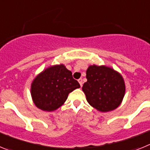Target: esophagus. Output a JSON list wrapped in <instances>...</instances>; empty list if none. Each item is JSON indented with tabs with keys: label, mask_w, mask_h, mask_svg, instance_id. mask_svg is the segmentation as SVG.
I'll return each mask as SVG.
<instances>
[{
	"label": "esophagus",
	"mask_w": 150,
	"mask_h": 150,
	"mask_svg": "<svg viewBox=\"0 0 150 150\" xmlns=\"http://www.w3.org/2000/svg\"><path fill=\"white\" fill-rule=\"evenodd\" d=\"M78 82H79V83L80 84V86H83V79H82V78L79 79H78Z\"/></svg>",
	"instance_id": "esophagus-1"
}]
</instances>
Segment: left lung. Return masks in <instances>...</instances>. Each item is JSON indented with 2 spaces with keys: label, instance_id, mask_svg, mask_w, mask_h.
I'll return each instance as SVG.
<instances>
[{
  "label": "left lung",
  "instance_id": "8db88e82",
  "mask_svg": "<svg viewBox=\"0 0 150 150\" xmlns=\"http://www.w3.org/2000/svg\"><path fill=\"white\" fill-rule=\"evenodd\" d=\"M86 78L82 89L90 105L100 112L113 110L120 105L125 86L119 73L106 66L91 65Z\"/></svg>",
  "mask_w": 150,
  "mask_h": 150
}]
</instances>
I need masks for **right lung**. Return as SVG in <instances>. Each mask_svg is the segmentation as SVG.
<instances>
[{
	"label": "right lung",
	"mask_w": 150,
	"mask_h": 150,
	"mask_svg": "<svg viewBox=\"0 0 150 150\" xmlns=\"http://www.w3.org/2000/svg\"><path fill=\"white\" fill-rule=\"evenodd\" d=\"M80 87L72 73L64 64L46 68L34 79L31 96L35 105L42 110L53 111L67 100L69 93Z\"/></svg>",
	"instance_id": "right-lung-1"
}]
</instances>
